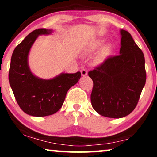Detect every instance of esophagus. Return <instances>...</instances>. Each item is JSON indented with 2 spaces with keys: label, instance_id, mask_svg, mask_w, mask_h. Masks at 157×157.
Listing matches in <instances>:
<instances>
[{
  "label": "esophagus",
  "instance_id": "obj_1",
  "mask_svg": "<svg viewBox=\"0 0 157 157\" xmlns=\"http://www.w3.org/2000/svg\"><path fill=\"white\" fill-rule=\"evenodd\" d=\"M80 72H81V74L83 77H86V76L87 75V73H88V72H87V70L86 68L82 69V70L80 71Z\"/></svg>",
  "mask_w": 157,
  "mask_h": 157
}]
</instances>
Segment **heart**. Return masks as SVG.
<instances>
[{"instance_id": "obj_1", "label": "heart", "mask_w": 157, "mask_h": 157, "mask_svg": "<svg viewBox=\"0 0 157 157\" xmlns=\"http://www.w3.org/2000/svg\"><path fill=\"white\" fill-rule=\"evenodd\" d=\"M104 44H105V40L101 39V40H98L97 41L95 46H96V47H101V46L103 45Z\"/></svg>"}]
</instances>
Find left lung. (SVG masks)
Returning <instances> with one entry per match:
<instances>
[{
  "label": "left lung",
  "mask_w": 157,
  "mask_h": 157,
  "mask_svg": "<svg viewBox=\"0 0 157 157\" xmlns=\"http://www.w3.org/2000/svg\"><path fill=\"white\" fill-rule=\"evenodd\" d=\"M120 55L108 57L89 71L93 81L91 103L100 115L122 118L133 111L146 83L141 49L128 31H120Z\"/></svg>",
  "instance_id": "left-lung-1"
}]
</instances>
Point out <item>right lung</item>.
I'll return each mask as SVG.
<instances>
[{"label": "right lung", "mask_w": 157, "mask_h": 157, "mask_svg": "<svg viewBox=\"0 0 157 157\" xmlns=\"http://www.w3.org/2000/svg\"><path fill=\"white\" fill-rule=\"evenodd\" d=\"M52 31L46 29L33 31L15 48L11 57L10 85L19 106L31 116L46 117L56 113L62 108L69 89L81 77L78 71L62 73L51 80H43L31 72L28 56L31 46L39 35Z\"/></svg>", "instance_id": "obj_1"}]
</instances>
